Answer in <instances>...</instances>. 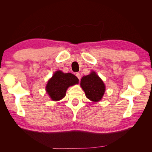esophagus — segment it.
<instances>
[{
	"mask_svg": "<svg viewBox=\"0 0 152 152\" xmlns=\"http://www.w3.org/2000/svg\"><path fill=\"white\" fill-rule=\"evenodd\" d=\"M76 76L77 78H78L79 80H80V78H81V76H80V73H78V72L76 73Z\"/></svg>",
	"mask_w": 152,
	"mask_h": 152,
	"instance_id": "1",
	"label": "esophagus"
}]
</instances>
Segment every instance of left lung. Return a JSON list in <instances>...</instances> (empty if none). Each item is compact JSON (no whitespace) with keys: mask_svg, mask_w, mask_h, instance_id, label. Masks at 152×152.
Wrapping results in <instances>:
<instances>
[{"mask_svg":"<svg viewBox=\"0 0 152 152\" xmlns=\"http://www.w3.org/2000/svg\"><path fill=\"white\" fill-rule=\"evenodd\" d=\"M80 86L85 92L86 96L92 101H101L104 94L105 86L103 82L94 72L82 77Z\"/></svg>","mask_w":152,"mask_h":152,"instance_id":"8db88e82","label":"left lung"}]
</instances>
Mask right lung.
<instances>
[{"label":"right lung","instance_id":"1","mask_svg":"<svg viewBox=\"0 0 152 152\" xmlns=\"http://www.w3.org/2000/svg\"><path fill=\"white\" fill-rule=\"evenodd\" d=\"M78 78L71 73L57 71L48 81L46 91L53 101H59L65 96L69 86L78 83Z\"/></svg>","mask_w":152,"mask_h":152}]
</instances>
